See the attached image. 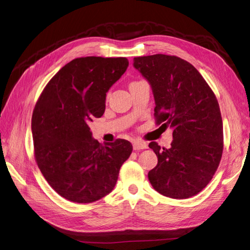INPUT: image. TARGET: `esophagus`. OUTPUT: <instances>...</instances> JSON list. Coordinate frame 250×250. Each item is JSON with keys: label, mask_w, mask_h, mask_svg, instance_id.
Returning <instances> with one entry per match:
<instances>
[{"label": "esophagus", "mask_w": 250, "mask_h": 250, "mask_svg": "<svg viewBox=\"0 0 250 250\" xmlns=\"http://www.w3.org/2000/svg\"><path fill=\"white\" fill-rule=\"evenodd\" d=\"M148 145L145 142H141V141H135L133 142V149L134 150H143V149H147Z\"/></svg>", "instance_id": "obj_1"}]
</instances>
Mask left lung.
Masks as SVG:
<instances>
[{
    "mask_svg": "<svg viewBox=\"0 0 250 250\" xmlns=\"http://www.w3.org/2000/svg\"><path fill=\"white\" fill-rule=\"evenodd\" d=\"M133 66L152 88L156 124L173 130L171 148L151 142L158 162L149 171L154 190L174 199L192 197L213 178L223 151V124L213 90L177 56L134 57Z\"/></svg>",
    "mask_w": 250,
    "mask_h": 250,
    "instance_id": "obj_1",
    "label": "left lung"
}]
</instances>
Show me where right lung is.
Wrapping results in <instances>:
<instances>
[{"instance_id": "right-lung-1", "label": "right lung", "mask_w": 250, "mask_h": 250, "mask_svg": "<svg viewBox=\"0 0 250 250\" xmlns=\"http://www.w3.org/2000/svg\"><path fill=\"white\" fill-rule=\"evenodd\" d=\"M125 57L73 59L42 90L32 115L37 166L62 197L77 203L103 198L115 188L121 166L132 152L130 142L105 145L88 126L105 110L106 93L127 70Z\"/></svg>"}]
</instances>
